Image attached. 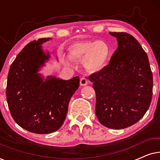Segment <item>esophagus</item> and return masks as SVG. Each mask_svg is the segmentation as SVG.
I'll return each instance as SVG.
<instances>
[{
    "label": "esophagus",
    "instance_id": "esophagus-1",
    "mask_svg": "<svg viewBox=\"0 0 160 160\" xmlns=\"http://www.w3.org/2000/svg\"><path fill=\"white\" fill-rule=\"evenodd\" d=\"M87 84H88V80H87V78H85L84 77L81 78V79H80V85H81V86H82V87L86 86Z\"/></svg>",
    "mask_w": 160,
    "mask_h": 160
}]
</instances>
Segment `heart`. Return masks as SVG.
Listing matches in <instances>:
<instances>
[{"instance_id":"1","label":"heart","mask_w":160,"mask_h":160,"mask_svg":"<svg viewBox=\"0 0 160 160\" xmlns=\"http://www.w3.org/2000/svg\"><path fill=\"white\" fill-rule=\"evenodd\" d=\"M68 58L71 60H82L83 66L92 72L100 71L108 60L110 49L107 43L100 41L76 42L68 48ZM65 62L68 63L66 60Z\"/></svg>"}]
</instances>
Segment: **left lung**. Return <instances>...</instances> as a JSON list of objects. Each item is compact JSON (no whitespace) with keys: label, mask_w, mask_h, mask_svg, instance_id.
<instances>
[{"label":"left lung","mask_w":160,"mask_h":160,"mask_svg":"<svg viewBox=\"0 0 160 160\" xmlns=\"http://www.w3.org/2000/svg\"><path fill=\"white\" fill-rule=\"evenodd\" d=\"M118 48L109 64L89 77L96 93L95 113L102 125L124 129L139 121L149 108L153 76L147 54L127 32H109Z\"/></svg>","instance_id":"obj_1"}]
</instances>
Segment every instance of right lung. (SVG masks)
<instances>
[{
    "label": "right lung",
    "mask_w": 160,
    "mask_h": 160,
    "mask_svg": "<svg viewBox=\"0 0 160 160\" xmlns=\"http://www.w3.org/2000/svg\"><path fill=\"white\" fill-rule=\"evenodd\" d=\"M40 38L28 43L19 52L8 74L6 100L16 123L37 134H48L62 125L70 100L79 87V77L62 80L44 78L38 73L50 58L43 51Z\"/></svg>",
    "instance_id": "1"
}]
</instances>
